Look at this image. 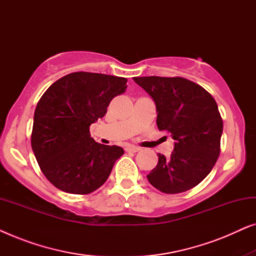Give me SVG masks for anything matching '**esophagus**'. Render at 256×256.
I'll list each match as a JSON object with an SVG mask.
<instances>
[{
    "label": "esophagus",
    "instance_id": "obj_1",
    "mask_svg": "<svg viewBox=\"0 0 256 256\" xmlns=\"http://www.w3.org/2000/svg\"><path fill=\"white\" fill-rule=\"evenodd\" d=\"M126 150L129 152H138L141 150V148H138V146H126Z\"/></svg>",
    "mask_w": 256,
    "mask_h": 256
}]
</instances>
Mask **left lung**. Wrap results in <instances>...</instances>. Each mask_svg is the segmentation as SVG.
Listing matches in <instances>:
<instances>
[{"instance_id":"obj_1","label":"left lung","mask_w":256,"mask_h":256,"mask_svg":"<svg viewBox=\"0 0 256 256\" xmlns=\"http://www.w3.org/2000/svg\"><path fill=\"white\" fill-rule=\"evenodd\" d=\"M134 82L155 102L157 127L174 140L169 158L158 154L149 183L169 194L190 190L211 172L220 154L218 104L202 86L180 76H135Z\"/></svg>"}]
</instances>
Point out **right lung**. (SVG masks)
Segmentation results:
<instances>
[{
    "instance_id": "add662e5",
    "label": "right lung",
    "mask_w": 256,
    "mask_h": 256,
    "mask_svg": "<svg viewBox=\"0 0 256 256\" xmlns=\"http://www.w3.org/2000/svg\"><path fill=\"white\" fill-rule=\"evenodd\" d=\"M127 79L101 73L74 72L46 90L34 115L31 146L42 172L59 190L87 194L107 180L124 149L100 144L90 126L104 116Z\"/></svg>"
}]
</instances>
